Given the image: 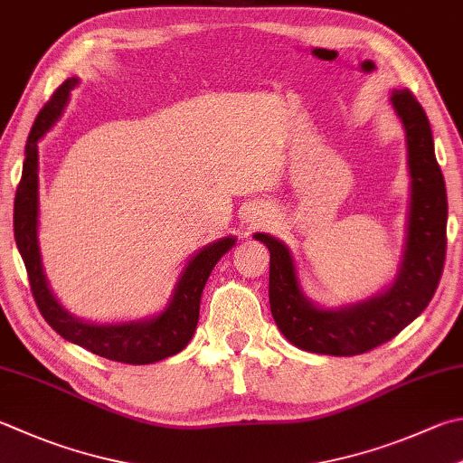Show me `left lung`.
Wrapping results in <instances>:
<instances>
[{
	"mask_svg": "<svg viewBox=\"0 0 463 463\" xmlns=\"http://www.w3.org/2000/svg\"><path fill=\"white\" fill-rule=\"evenodd\" d=\"M391 102L405 128L411 202L403 260L395 282L385 292L338 310L314 307L300 290L290 250L272 235H254L269 250L272 317L282 335L302 351L335 356L373 351L420 317L441 280L448 246V195L435 159L431 127L411 90H393Z\"/></svg>",
	"mask_w": 463,
	"mask_h": 463,
	"instance_id": "8db88e82",
	"label": "left lung"
}]
</instances>
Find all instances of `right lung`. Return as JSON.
Returning <instances> with one entry per match:
<instances>
[{
	"mask_svg": "<svg viewBox=\"0 0 463 463\" xmlns=\"http://www.w3.org/2000/svg\"><path fill=\"white\" fill-rule=\"evenodd\" d=\"M78 84L76 78H70L52 94V99L43 104L40 115L33 123L28 143H25V161L20 185L15 189L14 202V235L17 250L28 269V280L42 312L43 320L56 333L80 345L104 359L127 363V364H151L177 354L187 346L195 333L199 320V302L202 292L213 266L228 251L235 240L223 238L205 246L199 254L189 260L185 272L181 274L175 286V294L159 317L120 322V325H94L74 318L62 308L54 294L50 292L46 276L42 269L40 248H38V141L46 135V130L62 115L68 102L70 90Z\"/></svg>",
	"mask_w": 463,
	"mask_h": 463,
	"instance_id": "1",
	"label": "right lung"
}]
</instances>
